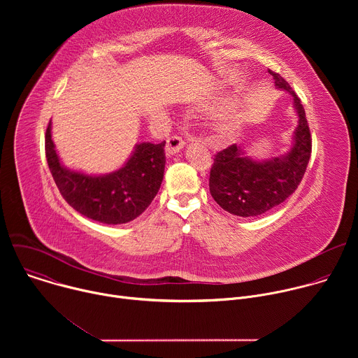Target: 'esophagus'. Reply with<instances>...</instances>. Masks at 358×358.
<instances>
[{
    "label": "esophagus",
    "instance_id": "34e87169",
    "mask_svg": "<svg viewBox=\"0 0 358 358\" xmlns=\"http://www.w3.org/2000/svg\"><path fill=\"white\" fill-rule=\"evenodd\" d=\"M184 144H185V141L182 140V137H180V136H171V137H169V140H167V152L169 155H176V152H178L182 147H184Z\"/></svg>",
    "mask_w": 358,
    "mask_h": 358
}]
</instances>
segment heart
Listing matches in <instances>:
<instances>
[{
    "label": "heart",
    "mask_w": 358,
    "mask_h": 358,
    "mask_svg": "<svg viewBox=\"0 0 358 358\" xmlns=\"http://www.w3.org/2000/svg\"><path fill=\"white\" fill-rule=\"evenodd\" d=\"M214 130L220 137H227L235 130V119L229 113H222L214 119Z\"/></svg>",
    "instance_id": "obj_1"
}]
</instances>
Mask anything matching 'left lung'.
<instances>
[{
    "label": "left lung",
    "mask_w": 358,
    "mask_h": 358,
    "mask_svg": "<svg viewBox=\"0 0 358 358\" xmlns=\"http://www.w3.org/2000/svg\"><path fill=\"white\" fill-rule=\"evenodd\" d=\"M268 72L276 87L293 96L299 124L294 143L285 156L255 162L245 157L236 144L217 152L210 173V192L221 208L238 217H258L278 207L296 191L310 160L312 136L301 101L279 73Z\"/></svg>",
    "instance_id": "obj_1"
}]
</instances>
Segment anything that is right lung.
I'll return each mask as SVG.
<instances>
[{"label":"right lung","mask_w":358,"mask_h":358,"mask_svg":"<svg viewBox=\"0 0 358 358\" xmlns=\"http://www.w3.org/2000/svg\"><path fill=\"white\" fill-rule=\"evenodd\" d=\"M164 145L166 141L140 143L117 171L87 176L61 164L50 136V122L45 133L48 166L65 201L79 214L109 225L133 221L157 195L166 167Z\"/></svg>","instance_id":"right-lung-1"}]
</instances>
